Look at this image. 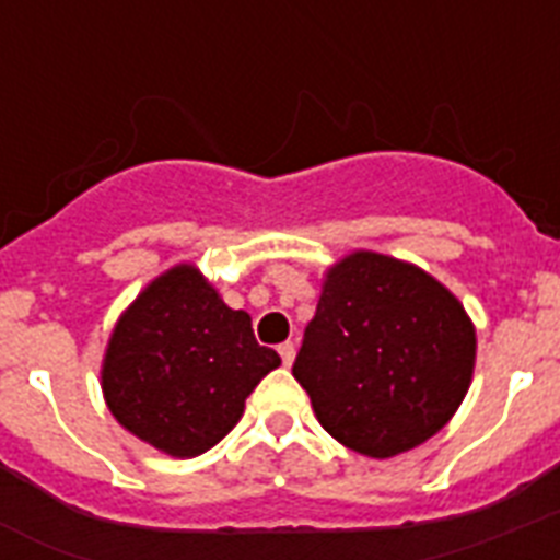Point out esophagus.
I'll use <instances>...</instances> for the list:
<instances>
[{
    "instance_id": "esophagus-1",
    "label": "esophagus",
    "mask_w": 560,
    "mask_h": 560,
    "mask_svg": "<svg viewBox=\"0 0 560 560\" xmlns=\"http://www.w3.org/2000/svg\"><path fill=\"white\" fill-rule=\"evenodd\" d=\"M279 358L284 366H290V363H293V358H296V346H293V342H281Z\"/></svg>"
}]
</instances>
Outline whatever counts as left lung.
<instances>
[{
  "label": "left lung",
  "mask_w": 560,
  "mask_h": 560,
  "mask_svg": "<svg viewBox=\"0 0 560 560\" xmlns=\"http://www.w3.org/2000/svg\"><path fill=\"white\" fill-rule=\"evenodd\" d=\"M474 360V323L442 281L360 249L325 272L293 377L337 442L389 459L451 421Z\"/></svg>",
  "instance_id": "8db88e82"
}]
</instances>
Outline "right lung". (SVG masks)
Listing matches in <instances>:
<instances>
[{
    "label": "right lung",
    "instance_id": "1",
    "mask_svg": "<svg viewBox=\"0 0 560 560\" xmlns=\"http://www.w3.org/2000/svg\"><path fill=\"white\" fill-rule=\"evenodd\" d=\"M279 363L246 311H232L194 264H177L116 323L101 389L125 430L191 459L241 421L249 392Z\"/></svg>",
    "mask_w": 560,
    "mask_h": 560
}]
</instances>
